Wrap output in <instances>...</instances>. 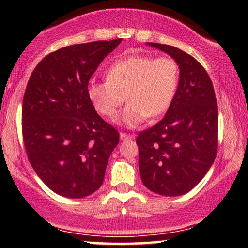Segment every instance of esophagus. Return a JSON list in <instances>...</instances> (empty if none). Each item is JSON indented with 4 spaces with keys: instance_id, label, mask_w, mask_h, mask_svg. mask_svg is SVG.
Instances as JSON below:
<instances>
[{
    "instance_id": "1",
    "label": "esophagus",
    "mask_w": 248,
    "mask_h": 248,
    "mask_svg": "<svg viewBox=\"0 0 248 248\" xmlns=\"http://www.w3.org/2000/svg\"><path fill=\"white\" fill-rule=\"evenodd\" d=\"M120 139H121L122 141H124V140H133L134 135H133V134H124V133H121V134H120Z\"/></svg>"
}]
</instances>
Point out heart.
I'll list each match as a JSON object with an SVG mask.
<instances>
[{"instance_id": "1", "label": "heart", "mask_w": 248, "mask_h": 248, "mask_svg": "<svg viewBox=\"0 0 248 248\" xmlns=\"http://www.w3.org/2000/svg\"><path fill=\"white\" fill-rule=\"evenodd\" d=\"M179 79L177 62L167 56L127 55L110 65L107 80H91L87 95L96 112L114 120L126 98L129 104L120 122L134 128L146 119L166 113L176 94Z\"/></svg>"}]
</instances>
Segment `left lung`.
<instances>
[{
	"mask_svg": "<svg viewBox=\"0 0 248 248\" xmlns=\"http://www.w3.org/2000/svg\"><path fill=\"white\" fill-rule=\"evenodd\" d=\"M175 59L179 80L166 115L139 134L142 182L162 196L189 192L211 168L218 149V106L209 75L192 56L171 45L147 43Z\"/></svg>",
	"mask_w": 248,
	"mask_h": 248,
	"instance_id": "1",
	"label": "left lung"
}]
</instances>
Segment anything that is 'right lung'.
<instances>
[{
    "label": "right lung",
    "mask_w": 248,
    "mask_h": 248,
    "mask_svg": "<svg viewBox=\"0 0 248 248\" xmlns=\"http://www.w3.org/2000/svg\"><path fill=\"white\" fill-rule=\"evenodd\" d=\"M122 39L62 47L38 62L22 106V133L31 166L66 198L92 195L104 182L119 132L95 112L87 85Z\"/></svg>",
    "instance_id": "1"
}]
</instances>
